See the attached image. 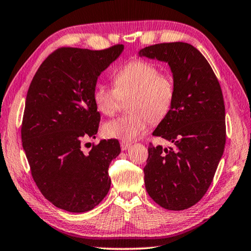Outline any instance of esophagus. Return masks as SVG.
<instances>
[{
  "label": "esophagus",
  "instance_id": "esophagus-1",
  "mask_svg": "<svg viewBox=\"0 0 251 251\" xmlns=\"http://www.w3.org/2000/svg\"><path fill=\"white\" fill-rule=\"evenodd\" d=\"M130 142H128V141H121V148H122V150L123 151H125V150H127L130 147Z\"/></svg>",
  "mask_w": 251,
  "mask_h": 251
}]
</instances>
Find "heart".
I'll list each match as a JSON object with an SVG mask.
<instances>
[{"mask_svg": "<svg viewBox=\"0 0 251 251\" xmlns=\"http://www.w3.org/2000/svg\"><path fill=\"white\" fill-rule=\"evenodd\" d=\"M113 85H97L93 102L98 111L112 116L121 110L123 102L128 101L130 114L117 117L103 126V132L110 138L131 141L140 137L151 124H159L168 117L174 106L176 82L168 73L145 60L124 64L113 74Z\"/></svg>", "mask_w": 251, "mask_h": 251, "instance_id": "b5f03b06", "label": "heart"}]
</instances>
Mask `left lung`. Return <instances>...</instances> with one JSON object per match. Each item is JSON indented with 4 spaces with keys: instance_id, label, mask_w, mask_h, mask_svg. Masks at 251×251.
<instances>
[{
    "instance_id": "left-lung-1",
    "label": "left lung",
    "mask_w": 251,
    "mask_h": 251,
    "mask_svg": "<svg viewBox=\"0 0 251 251\" xmlns=\"http://www.w3.org/2000/svg\"><path fill=\"white\" fill-rule=\"evenodd\" d=\"M139 55L168 63L176 82L173 109L152 134L173 146L149 145L146 189L162 208L188 209L207 193L224 151L222 89L208 61L189 43L153 44Z\"/></svg>"
}]
</instances>
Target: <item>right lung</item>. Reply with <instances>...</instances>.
<instances>
[{
	"label": "right lung",
	"mask_w": 251,
	"mask_h": 251,
	"mask_svg": "<svg viewBox=\"0 0 251 251\" xmlns=\"http://www.w3.org/2000/svg\"><path fill=\"white\" fill-rule=\"evenodd\" d=\"M123 50V44L99 51L60 48L43 61L29 86L23 148L39 190L68 212L92 210L110 190L109 166L121 152L119 140H101L87 153L82 146L99 128L93 102L98 77Z\"/></svg>",
	"instance_id": "add662e5"
}]
</instances>
